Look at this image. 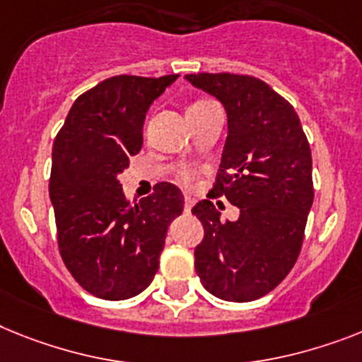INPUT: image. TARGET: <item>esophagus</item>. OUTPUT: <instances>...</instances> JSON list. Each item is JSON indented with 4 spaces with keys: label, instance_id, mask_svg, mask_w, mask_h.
I'll return each mask as SVG.
<instances>
[{
    "label": "esophagus",
    "instance_id": "1",
    "mask_svg": "<svg viewBox=\"0 0 362 362\" xmlns=\"http://www.w3.org/2000/svg\"><path fill=\"white\" fill-rule=\"evenodd\" d=\"M193 204H195V200L191 199V197H186V200H184V209H186V214H189Z\"/></svg>",
    "mask_w": 362,
    "mask_h": 362
}]
</instances>
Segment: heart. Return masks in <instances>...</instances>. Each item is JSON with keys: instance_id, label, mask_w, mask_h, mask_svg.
<instances>
[{"instance_id": "obj_1", "label": "heart", "mask_w": 362, "mask_h": 362, "mask_svg": "<svg viewBox=\"0 0 362 362\" xmlns=\"http://www.w3.org/2000/svg\"><path fill=\"white\" fill-rule=\"evenodd\" d=\"M202 103H206V101H199V103H193V105H191V106L202 105ZM191 106H189V108H191ZM193 178H195V176H193V173H189V171H186V173H182V175H180V182H182V184H184V186H189L191 182H193Z\"/></svg>"}]
</instances>
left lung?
Returning a JSON list of instances; mask_svg holds the SVG:
<instances>
[{
    "mask_svg": "<svg viewBox=\"0 0 362 362\" xmlns=\"http://www.w3.org/2000/svg\"><path fill=\"white\" fill-rule=\"evenodd\" d=\"M193 86L217 97L228 136L208 197L239 208L221 221L211 200L191 209L204 226L195 270L204 289L226 302H252L291 272L313 206V160L298 114L267 83L250 75L191 73Z\"/></svg>",
    "mask_w": 362,
    "mask_h": 362,
    "instance_id": "8db88e82",
    "label": "left lung"
}]
</instances>
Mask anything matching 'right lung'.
Here are the masks:
<instances>
[{"label": "right lung", "instance_id": "right-lung-1", "mask_svg": "<svg viewBox=\"0 0 362 362\" xmlns=\"http://www.w3.org/2000/svg\"><path fill=\"white\" fill-rule=\"evenodd\" d=\"M178 75H117L73 103L53 144L49 197L64 265L77 284L103 300L145 291L160 267L167 228L184 209L169 182L130 206L119 175L144 145L148 106Z\"/></svg>", "mask_w": 362, "mask_h": 362}]
</instances>
